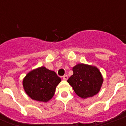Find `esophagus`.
Returning a JSON list of instances; mask_svg holds the SVG:
<instances>
[{"instance_id":"1","label":"esophagus","mask_w":126,"mask_h":126,"mask_svg":"<svg viewBox=\"0 0 126 126\" xmlns=\"http://www.w3.org/2000/svg\"><path fill=\"white\" fill-rule=\"evenodd\" d=\"M63 80H67V79H68V76H67V75H64V76H63Z\"/></svg>"}]
</instances>
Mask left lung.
<instances>
[{
    "mask_svg": "<svg viewBox=\"0 0 126 126\" xmlns=\"http://www.w3.org/2000/svg\"><path fill=\"white\" fill-rule=\"evenodd\" d=\"M73 75L68 79L77 95L86 99L97 94L101 88L103 79L96 67L78 64L73 68Z\"/></svg>",
    "mask_w": 126,
    "mask_h": 126,
    "instance_id": "1",
    "label": "left lung"
}]
</instances>
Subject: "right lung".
<instances>
[{
    "label": "right lung",
    "instance_id": "obj_1",
    "mask_svg": "<svg viewBox=\"0 0 126 126\" xmlns=\"http://www.w3.org/2000/svg\"><path fill=\"white\" fill-rule=\"evenodd\" d=\"M61 81L54 71L41 67L27 74L23 80V86L32 99L47 102L53 97L56 86Z\"/></svg>",
    "mask_w": 126,
    "mask_h": 126
}]
</instances>
